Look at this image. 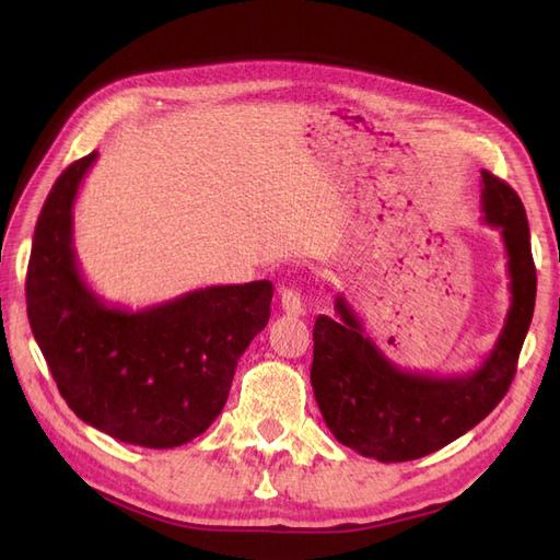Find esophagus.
<instances>
[{
    "label": "esophagus",
    "mask_w": 560,
    "mask_h": 560,
    "mask_svg": "<svg viewBox=\"0 0 560 560\" xmlns=\"http://www.w3.org/2000/svg\"><path fill=\"white\" fill-rule=\"evenodd\" d=\"M280 306L287 315H294V317H301L306 313V308H303V296L299 290H294V287H284L280 294Z\"/></svg>",
    "instance_id": "34e87169"
}]
</instances>
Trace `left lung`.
<instances>
[{"label":"left lung","instance_id":"left-lung-1","mask_svg":"<svg viewBox=\"0 0 560 560\" xmlns=\"http://www.w3.org/2000/svg\"><path fill=\"white\" fill-rule=\"evenodd\" d=\"M481 212L502 235L512 299L493 350L474 371L442 376L399 369L366 334L343 294L334 301L336 317L315 319L313 393L331 434L354 453L381 463L430 455L479 425L510 389L535 311L530 231L516 191L486 171Z\"/></svg>","mask_w":560,"mask_h":560}]
</instances>
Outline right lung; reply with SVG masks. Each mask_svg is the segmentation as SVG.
<instances>
[{
    "label": "right lung",
    "mask_w": 560,
    "mask_h": 560,
    "mask_svg": "<svg viewBox=\"0 0 560 560\" xmlns=\"http://www.w3.org/2000/svg\"><path fill=\"white\" fill-rule=\"evenodd\" d=\"M97 151L56 179L27 266V317L67 406L91 428L144 448H175L222 413L241 354L270 317L273 284H214L142 311L83 280L74 200Z\"/></svg>",
    "instance_id": "add662e5"
}]
</instances>
